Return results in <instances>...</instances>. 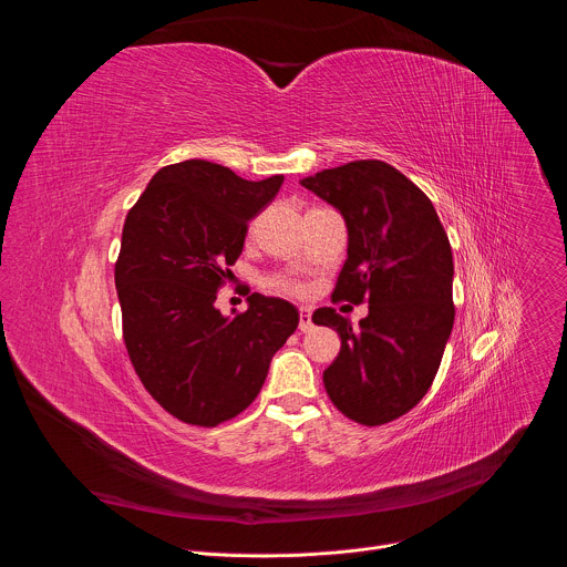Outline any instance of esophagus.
<instances>
[{
    "label": "esophagus",
    "mask_w": 567,
    "mask_h": 567,
    "mask_svg": "<svg viewBox=\"0 0 567 567\" xmlns=\"http://www.w3.org/2000/svg\"><path fill=\"white\" fill-rule=\"evenodd\" d=\"M313 328L311 322V309L309 307H300V322H298V330L300 332H309Z\"/></svg>",
    "instance_id": "esophagus-1"
}]
</instances>
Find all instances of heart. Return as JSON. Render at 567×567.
Returning <instances> with one entry per match:
<instances>
[{
    "instance_id": "1",
    "label": "heart",
    "mask_w": 567,
    "mask_h": 567,
    "mask_svg": "<svg viewBox=\"0 0 567 567\" xmlns=\"http://www.w3.org/2000/svg\"><path fill=\"white\" fill-rule=\"evenodd\" d=\"M271 285H274L276 289L289 291V293H302V291H305V285H300V282L291 280V278H276V280H271Z\"/></svg>"
}]
</instances>
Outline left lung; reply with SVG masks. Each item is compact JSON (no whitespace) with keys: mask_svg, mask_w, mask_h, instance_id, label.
Wrapping results in <instances>:
<instances>
[{"mask_svg":"<svg viewBox=\"0 0 567 567\" xmlns=\"http://www.w3.org/2000/svg\"><path fill=\"white\" fill-rule=\"evenodd\" d=\"M348 226V260L334 296L368 300V316L320 307L311 320L339 332L341 352L322 372L334 406L363 426L406 415L429 392L453 330V254L431 199L377 158L300 182Z\"/></svg>","mask_w":567,"mask_h":567,"instance_id":"left-lung-1","label":"left lung"}]
</instances>
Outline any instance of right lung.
Here are the masks:
<instances>
[{"label": "right lung", "mask_w": 567, "mask_h": 567, "mask_svg": "<svg viewBox=\"0 0 567 567\" xmlns=\"http://www.w3.org/2000/svg\"><path fill=\"white\" fill-rule=\"evenodd\" d=\"M282 182L188 158L161 168L125 217L114 269L125 348L145 390L186 424L217 426L249 409L298 328L282 298L251 293L233 316L215 307L249 221Z\"/></svg>", "instance_id": "obj_1"}]
</instances>
